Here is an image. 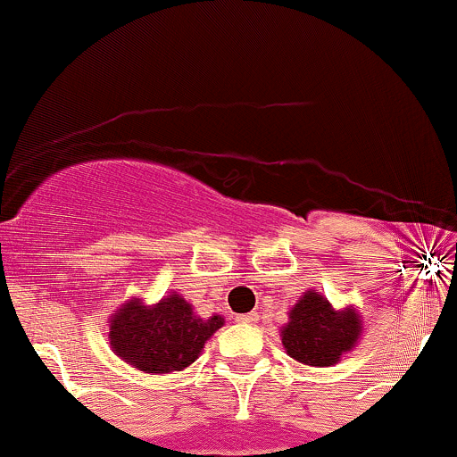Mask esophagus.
I'll use <instances>...</instances> for the list:
<instances>
[{
  "label": "esophagus",
  "mask_w": 457,
  "mask_h": 457,
  "mask_svg": "<svg viewBox=\"0 0 457 457\" xmlns=\"http://www.w3.org/2000/svg\"><path fill=\"white\" fill-rule=\"evenodd\" d=\"M257 320H259V315L254 313V311H250V313L238 315V322H243V325H254V322H257Z\"/></svg>",
  "instance_id": "obj_1"
}]
</instances>
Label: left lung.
I'll return each mask as SVG.
<instances>
[{"label": "left lung", "mask_w": 457, "mask_h": 457, "mask_svg": "<svg viewBox=\"0 0 457 457\" xmlns=\"http://www.w3.org/2000/svg\"><path fill=\"white\" fill-rule=\"evenodd\" d=\"M363 336V315L353 304L336 309L322 293L300 295L279 329L288 356L311 368H334L345 353L352 352Z\"/></svg>", "instance_id": "left-lung-1"}]
</instances>
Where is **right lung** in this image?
<instances>
[{
	"instance_id": "add662e5",
	"label": "right lung",
	"mask_w": 457,
	"mask_h": 457,
	"mask_svg": "<svg viewBox=\"0 0 457 457\" xmlns=\"http://www.w3.org/2000/svg\"><path fill=\"white\" fill-rule=\"evenodd\" d=\"M108 322L110 347L123 363L144 374H169L189 368L225 318H200L180 293L170 291L155 304L130 297Z\"/></svg>"
}]
</instances>
